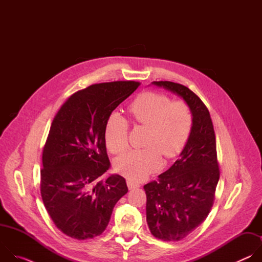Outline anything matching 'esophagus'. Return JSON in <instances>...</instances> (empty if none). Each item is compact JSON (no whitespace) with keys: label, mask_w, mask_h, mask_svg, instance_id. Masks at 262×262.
Segmentation results:
<instances>
[{"label":"esophagus","mask_w":262,"mask_h":262,"mask_svg":"<svg viewBox=\"0 0 262 262\" xmlns=\"http://www.w3.org/2000/svg\"><path fill=\"white\" fill-rule=\"evenodd\" d=\"M126 182H127V186H128V189H129V190H133V189L139 188V186H140V183H139L138 181L133 180V179H128Z\"/></svg>","instance_id":"obj_1"}]
</instances>
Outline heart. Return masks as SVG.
Wrapping results in <instances>:
<instances>
[{
    "mask_svg": "<svg viewBox=\"0 0 262 262\" xmlns=\"http://www.w3.org/2000/svg\"><path fill=\"white\" fill-rule=\"evenodd\" d=\"M134 124L148 127L143 149H133L115 161L116 170L129 178L141 179L162 167V156L177 158L185 148L193 130V113L183 100H172L168 95L147 91L128 105ZM128 121L118 113L111 114L104 128L108 150L122 154L128 147Z\"/></svg>",
    "mask_w": 262,
    "mask_h": 262,
    "instance_id": "heart-1",
    "label": "heart"
}]
</instances>
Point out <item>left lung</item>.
I'll list each match as a JSON object with an SVG mask.
<instances>
[{"label": "left lung", "instance_id": "8db88e82", "mask_svg": "<svg viewBox=\"0 0 262 262\" xmlns=\"http://www.w3.org/2000/svg\"><path fill=\"white\" fill-rule=\"evenodd\" d=\"M154 84L180 95L194 119L180 158L158 180L144 185L149 229L159 239L176 242L202 224L213 205L220 178L215 135L207 106L192 90L169 81Z\"/></svg>", "mask_w": 262, "mask_h": 262}]
</instances>
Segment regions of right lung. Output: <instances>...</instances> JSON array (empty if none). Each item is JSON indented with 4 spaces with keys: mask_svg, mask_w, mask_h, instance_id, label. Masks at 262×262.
<instances>
[{
    "mask_svg": "<svg viewBox=\"0 0 262 262\" xmlns=\"http://www.w3.org/2000/svg\"><path fill=\"white\" fill-rule=\"evenodd\" d=\"M141 83L93 84L73 93L56 114L42 150L40 193L56 227L77 239L93 238L106 228L112 211L128 189L108 168L104 128L110 115Z\"/></svg>",
    "mask_w": 262,
    "mask_h": 262,
    "instance_id": "obj_1",
    "label": "right lung"
}]
</instances>
